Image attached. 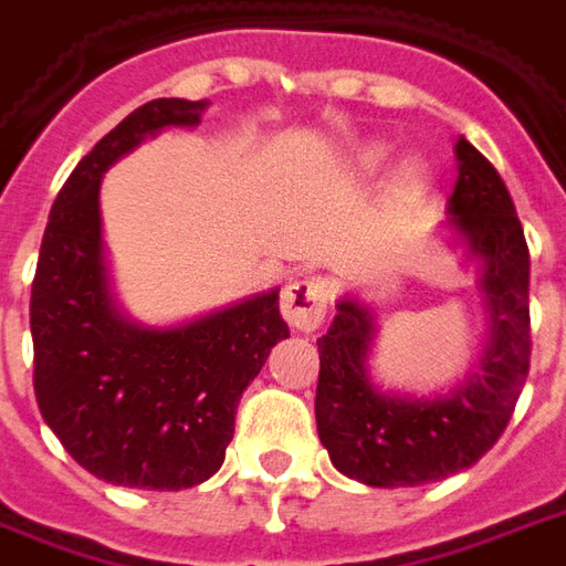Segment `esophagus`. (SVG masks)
I'll return each mask as SVG.
<instances>
[{"label": "esophagus", "mask_w": 566, "mask_h": 566, "mask_svg": "<svg viewBox=\"0 0 566 566\" xmlns=\"http://www.w3.org/2000/svg\"><path fill=\"white\" fill-rule=\"evenodd\" d=\"M326 305H329V287L321 279H303L284 287L282 315L300 333H315L324 324Z\"/></svg>", "instance_id": "obj_1"}]
</instances>
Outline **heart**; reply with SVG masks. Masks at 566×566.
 Wrapping results in <instances>:
<instances>
[{
  "mask_svg": "<svg viewBox=\"0 0 566 566\" xmlns=\"http://www.w3.org/2000/svg\"><path fill=\"white\" fill-rule=\"evenodd\" d=\"M384 161H387V146H380V144L366 146V149L357 155L359 170H366V174H375V170H378ZM417 182H420V174H417V167H405V170H401V186L413 188Z\"/></svg>",
  "mask_w": 566,
  "mask_h": 566,
  "instance_id": "1",
  "label": "heart"
}]
</instances>
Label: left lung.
I'll return each mask as SVG.
<instances>
[{"mask_svg":"<svg viewBox=\"0 0 566 566\" xmlns=\"http://www.w3.org/2000/svg\"><path fill=\"white\" fill-rule=\"evenodd\" d=\"M459 179L447 228L476 261V287L489 312V342L471 375L447 392L411 396L375 384L368 354L378 336L375 312L345 294L317 338L315 417L329 462L350 480L378 489L422 485L483 459L506 422L531 366L525 230L497 170L464 137L455 144Z\"/></svg>","mask_w":566,"mask_h":566,"instance_id":"left-lung-1","label":"left lung"}]
</instances>
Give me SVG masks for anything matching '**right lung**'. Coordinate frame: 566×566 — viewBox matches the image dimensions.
Returning <instances> with one entry per match:
<instances>
[{"label": "right lung", "mask_w": 566, "mask_h": 566, "mask_svg": "<svg viewBox=\"0 0 566 566\" xmlns=\"http://www.w3.org/2000/svg\"><path fill=\"white\" fill-rule=\"evenodd\" d=\"M209 102L155 98L74 167L41 240L29 326L41 417L90 474L179 492L224 462L242 392L291 336L279 287L177 326H146L116 303L102 237V177L165 128H195Z\"/></svg>", "instance_id": "add662e5"}]
</instances>
